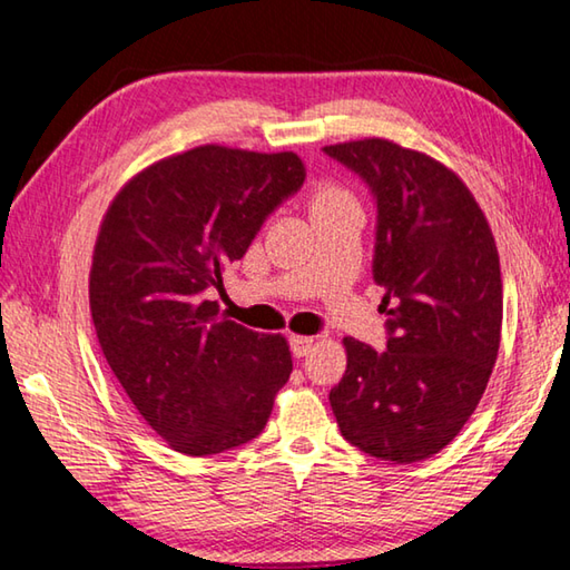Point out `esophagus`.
Masks as SVG:
<instances>
[{
    "mask_svg": "<svg viewBox=\"0 0 570 570\" xmlns=\"http://www.w3.org/2000/svg\"><path fill=\"white\" fill-rule=\"evenodd\" d=\"M288 344H292L294 356H306L308 350L314 346V336H302V334H292L288 336Z\"/></svg>",
    "mask_w": 570,
    "mask_h": 570,
    "instance_id": "34e87169",
    "label": "esophagus"
}]
</instances>
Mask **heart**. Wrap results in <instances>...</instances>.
<instances>
[{
    "mask_svg": "<svg viewBox=\"0 0 570 570\" xmlns=\"http://www.w3.org/2000/svg\"><path fill=\"white\" fill-rule=\"evenodd\" d=\"M344 200H352V196L346 190H342L340 186H332V183H324V186L314 188L312 198H308V206H312V214L314 210H322V208H330L336 204H344Z\"/></svg>",
    "mask_w": 570,
    "mask_h": 570,
    "instance_id": "1",
    "label": "heart"
}]
</instances>
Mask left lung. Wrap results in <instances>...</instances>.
<instances>
[{
  "instance_id": "obj_1",
  "label": "left lung",
  "mask_w": 570,
  "mask_h": 570,
  "mask_svg": "<svg viewBox=\"0 0 570 570\" xmlns=\"http://www.w3.org/2000/svg\"><path fill=\"white\" fill-rule=\"evenodd\" d=\"M324 153L377 198L372 272L390 316L384 352L344 340L334 417L366 455L420 462L458 438L493 374L503 330L493 230L458 173L428 153L384 138Z\"/></svg>"
}]
</instances>
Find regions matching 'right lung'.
<instances>
[{
  "instance_id": "1",
  "label": "right lung",
  "mask_w": 570,
  "mask_h": 570,
  "mask_svg": "<svg viewBox=\"0 0 570 570\" xmlns=\"http://www.w3.org/2000/svg\"><path fill=\"white\" fill-rule=\"evenodd\" d=\"M304 178L292 150L198 146L135 173L105 210L90 268L100 350L142 420L183 455L254 440L292 374L282 334L226 320L206 292L224 288L226 266Z\"/></svg>"
}]
</instances>
